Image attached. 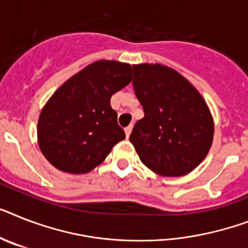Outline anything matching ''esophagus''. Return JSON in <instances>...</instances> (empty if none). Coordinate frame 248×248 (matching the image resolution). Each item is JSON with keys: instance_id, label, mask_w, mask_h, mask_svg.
<instances>
[{"instance_id": "obj_1", "label": "esophagus", "mask_w": 248, "mask_h": 248, "mask_svg": "<svg viewBox=\"0 0 248 248\" xmlns=\"http://www.w3.org/2000/svg\"><path fill=\"white\" fill-rule=\"evenodd\" d=\"M132 129H133V124H130V125H128L125 129H124V130H125L126 138H129V136H130V133H132Z\"/></svg>"}]
</instances>
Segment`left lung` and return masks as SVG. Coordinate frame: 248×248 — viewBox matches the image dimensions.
Listing matches in <instances>:
<instances>
[{"instance_id": "obj_1", "label": "left lung", "mask_w": 248, "mask_h": 248, "mask_svg": "<svg viewBox=\"0 0 248 248\" xmlns=\"http://www.w3.org/2000/svg\"><path fill=\"white\" fill-rule=\"evenodd\" d=\"M133 87L144 110L129 137L139 158L161 176H184L205 158L214 122L200 92L162 64H134Z\"/></svg>"}]
</instances>
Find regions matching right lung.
<instances>
[{
	"label": "right lung",
	"mask_w": 248,
	"mask_h": 248,
	"mask_svg": "<svg viewBox=\"0 0 248 248\" xmlns=\"http://www.w3.org/2000/svg\"><path fill=\"white\" fill-rule=\"evenodd\" d=\"M132 81V65L96 61L67 79L43 108L38 143L49 162L67 173H87L125 138L111 96Z\"/></svg>",
	"instance_id": "add662e5"
}]
</instances>
